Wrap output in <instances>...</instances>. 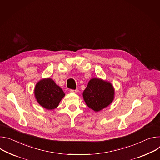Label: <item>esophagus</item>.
I'll list each match as a JSON object with an SVG mask.
<instances>
[{
	"label": "esophagus",
	"mask_w": 160,
	"mask_h": 160,
	"mask_svg": "<svg viewBox=\"0 0 160 160\" xmlns=\"http://www.w3.org/2000/svg\"><path fill=\"white\" fill-rule=\"evenodd\" d=\"M70 93H76L78 92V90H70Z\"/></svg>",
	"instance_id": "1"
}]
</instances>
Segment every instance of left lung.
Masks as SVG:
<instances>
[{"label":"left lung","mask_w":160,"mask_h":160,"mask_svg":"<svg viewBox=\"0 0 160 160\" xmlns=\"http://www.w3.org/2000/svg\"><path fill=\"white\" fill-rule=\"evenodd\" d=\"M114 88L109 81L98 78L91 79L82 93L86 104L95 112L105 109L114 99Z\"/></svg>","instance_id":"obj_1"}]
</instances>
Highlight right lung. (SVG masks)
<instances>
[{
    "label": "right lung",
    "instance_id": "obj_1",
    "mask_svg": "<svg viewBox=\"0 0 160 160\" xmlns=\"http://www.w3.org/2000/svg\"><path fill=\"white\" fill-rule=\"evenodd\" d=\"M35 98L42 108L48 110L57 108L65 93L62 88L51 78L39 81L34 88Z\"/></svg>",
    "mask_w": 160,
    "mask_h": 160
}]
</instances>
